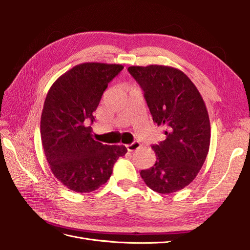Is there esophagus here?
I'll use <instances>...</instances> for the list:
<instances>
[{
    "label": "esophagus",
    "instance_id": "esophagus-1",
    "mask_svg": "<svg viewBox=\"0 0 250 250\" xmlns=\"http://www.w3.org/2000/svg\"><path fill=\"white\" fill-rule=\"evenodd\" d=\"M140 147H141V144L139 142H133L132 144H129V145H126V148H127L128 151H129V152L139 149Z\"/></svg>",
    "mask_w": 250,
    "mask_h": 250
}]
</instances>
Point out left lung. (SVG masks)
I'll return each mask as SVG.
<instances>
[{
	"label": "left lung",
	"mask_w": 250,
	"mask_h": 250,
	"mask_svg": "<svg viewBox=\"0 0 250 250\" xmlns=\"http://www.w3.org/2000/svg\"><path fill=\"white\" fill-rule=\"evenodd\" d=\"M144 90L153 122L165 128L166 140L153 145V167L141 171L145 184L157 193L183 190L197 176L210 142L208 109L187 75L167 65L129 66Z\"/></svg>",
	"instance_id": "left-lung-1"
}]
</instances>
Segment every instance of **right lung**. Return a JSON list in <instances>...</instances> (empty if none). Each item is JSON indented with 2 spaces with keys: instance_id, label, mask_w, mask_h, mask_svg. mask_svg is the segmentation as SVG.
<instances>
[{
  "instance_id": "1",
  "label": "right lung",
  "mask_w": 250,
  "mask_h": 250,
  "mask_svg": "<svg viewBox=\"0 0 250 250\" xmlns=\"http://www.w3.org/2000/svg\"><path fill=\"white\" fill-rule=\"evenodd\" d=\"M122 64L84 62L62 75L44 100L41 137L54 176L70 190L89 193L109 179L125 146L104 145L93 138V112Z\"/></svg>"
}]
</instances>
